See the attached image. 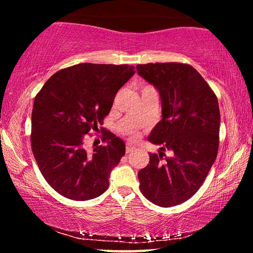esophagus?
Listing matches in <instances>:
<instances>
[{
    "instance_id": "34e87169",
    "label": "esophagus",
    "mask_w": 253,
    "mask_h": 253,
    "mask_svg": "<svg viewBox=\"0 0 253 253\" xmlns=\"http://www.w3.org/2000/svg\"><path fill=\"white\" fill-rule=\"evenodd\" d=\"M135 148H136L135 145H132L131 143H127V144H126V153H127V154L134 151Z\"/></svg>"
}]
</instances>
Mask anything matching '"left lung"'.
I'll use <instances>...</instances> for the list:
<instances>
[{
    "mask_svg": "<svg viewBox=\"0 0 253 253\" xmlns=\"http://www.w3.org/2000/svg\"><path fill=\"white\" fill-rule=\"evenodd\" d=\"M136 69L162 101V119L147 139L172 153L149 154V164L138 172L139 188L152 203L169 208L198 192L215 161L219 104L203 77L186 63H147Z\"/></svg>",
    "mask_w": 253,
    "mask_h": 253,
    "instance_id": "obj_1",
    "label": "left lung"
}]
</instances>
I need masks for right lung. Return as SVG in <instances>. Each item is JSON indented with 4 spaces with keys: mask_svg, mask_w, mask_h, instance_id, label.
Masks as SVG:
<instances>
[{
    "mask_svg": "<svg viewBox=\"0 0 253 253\" xmlns=\"http://www.w3.org/2000/svg\"><path fill=\"white\" fill-rule=\"evenodd\" d=\"M128 65L79 63L49 78L34 99L31 146L49 185L75 201L101 195L110 172L125 155V143L101 128L100 145L88 152L84 140L109 114L117 91L135 74Z\"/></svg>",
    "mask_w": 253,
    "mask_h": 253,
    "instance_id": "obj_1",
    "label": "right lung"
}]
</instances>
